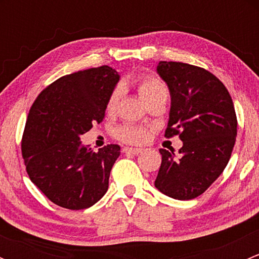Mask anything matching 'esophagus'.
<instances>
[{
    "mask_svg": "<svg viewBox=\"0 0 259 259\" xmlns=\"http://www.w3.org/2000/svg\"><path fill=\"white\" fill-rule=\"evenodd\" d=\"M122 151L126 154H139L142 153L143 149L142 148H124L122 149Z\"/></svg>",
    "mask_w": 259,
    "mask_h": 259,
    "instance_id": "esophagus-1",
    "label": "esophagus"
}]
</instances>
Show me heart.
I'll return each mask as SVG.
<instances>
[{
  "instance_id": "obj_1",
  "label": "heart",
  "mask_w": 259,
  "mask_h": 259,
  "mask_svg": "<svg viewBox=\"0 0 259 259\" xmlns=\"http://www.w3.org/2000/svg\"><path fill=\"white\" fill-rule=\"evenodd\" d=\"M135 86L139 93L140 98L145 101L146 104H151L153 101L159 100V99H166L168 96V90L165 85L161 82L158 77L153 75H140L135 79ZM122 96L121 85H116L113 91L109 95L108 101H106V110L108 113H114L117 108L120 99ZM150 130L145 126H139V125L125 124L121 125L116 130V138L122 143L126 144H143L149 139Z\"/></svg>"
}]
</instances>
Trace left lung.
<instances>
[{
  "instance_id": "1",
  "label": "left lung",
  "mask_w": 259,
  "mask_h": 259,
  "mask_svg": "<svg viewBox=\"0 0 259 259\" xmlns=\"http://www.w3.org/2000/svg\"><path fill=\"white\" fill-rule=\"evenodd\" d=\"M156 71L170 91L165 138L179 135V156L160 149L155 187L179 200L199 197L223 173L237 137V116L226 86L203 67L160 61Z\"/></svg>"
}]
</instances>
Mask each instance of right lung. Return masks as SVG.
<instances>
[{
    "instance_id": "obj_1",
    "label": "right lung",
    "mask_w": 259,
    "mask_h": 259,
    "mask_svg": "<svg viewBox=\"0 0 259 259\" xmlns=\"http://www.w3.org/2000/svg\"><path fill=\"white\" fill-rule=\"evenodd\" d=\"M120 76L109 66L65 75L32 104L21 150L31 182L55 204L86 209L104 197L120 146L94 151L81 145L80 135L100 124L106 101Z\"/></svg>"
}]
</instances>
